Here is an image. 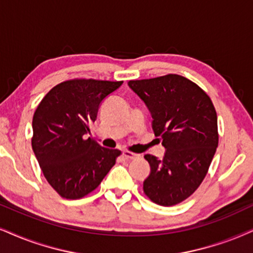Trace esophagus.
Returning a JSON list of instances; mask_svg holds the SVG:
<instances>
[{
	"mask_svg": "<svg viewBox=\"0 0 253 253\" xmlns=\"http://www.w3.org/2000/svg\"><path fill=\"white\" fill-rule=\"evenodd\" d=\"M123 155H124L125 158H126V159H129V160H134V159L139 158V155L135 154V153L129 152V150H124V152H123Z\"/></svg>",
	"mask_w": 253,
	"mask_h": 253,
	"instance_id": "esophagus-1",
	"label": "esophagus"
}]
</instances>
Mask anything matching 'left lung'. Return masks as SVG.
<instances>
[{"label": "left lung", "mask_w": 253, "mask_h": 253, "mask_svg": "<svg viewBox=\"0 0 253 253\" xmlns=\"http://www.w3.org/2000/svg\"><path fill=\"white\" fill-rule=\"evenodd\" d=\"M128 85L145 101L155 136L167 149L162 160L145 155L150 174L143 193L159 206L183 202L202 183L218 146L211 99L197 84L172 73Z\"/></svg>", "instance_id": "left-lung-1"}]
</instances>
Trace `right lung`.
<instances>
[{"instance_id":"obj_1","label":"right lung","mask_w":253,"mask_h":253,"mask_svg":"<svg viewBox=\"0 0 253 253\" xmlns=\"http://www.w3.org/2000/svg\"><path fill=\"white\" fill-rule=\"evenodd\" d=\"M121 84L70 79L51 88L35 111L34 153L44 177L63 198L78 200L92 193L121 154L86 137L101 101Z\"/></svg>"}]
</instances>
